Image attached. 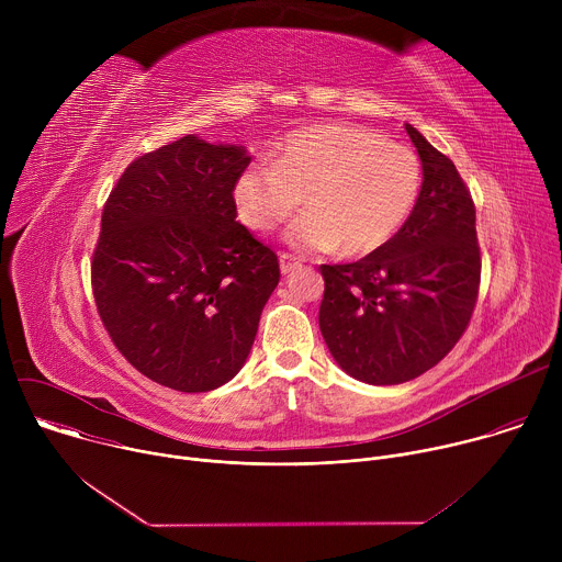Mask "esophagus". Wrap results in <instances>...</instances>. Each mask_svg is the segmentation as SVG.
<instances>
[{"mask_svg":"<svg viewBox=\"0 0 562 562\" xmlns=\"http://www.w3.org/2000/svg\"><path fill=\"white\" fill-rule=\"evenodd\" d=\"M300 267H302V262H300L295 256H291V254H280V271H282L284 276L293 273V271L300 269Z\"/></svg>","mask_w":562,"mask_h":562,"instance_id":"1","label":"esophagus"}]
</instances>
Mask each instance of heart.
Masks as SVG:
<instances>
[{"instance_id":"1","label":"heart","mask_w":562,"mask_h":562,"mask_svg":"<svg viewBox=\"0 0 562 562\" xmlns=\"http://www.w3.org/2000/svg\"><path fill=\"white\" fill-rule=\"evenodd\" d=\"M423 167L412 148L345 124L295 131L271 162L237 178L235 206L249 228L271 231L308 209L286 231L295 249L364 256L384 247L414 213Z\"/></svg>"}]
</instances>
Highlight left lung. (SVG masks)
Returning <instances> with one entry per match:
<instances>
[{
    "label": "left lung",
    "instance_id": "obj_1",
    "mask_svg": "<svg viewBox=\"0 0 562 562\" xmlns=\"http://www.w3.org/2000/svg\"><path fill=\"white\" fill-rule=\"evenodd\" d=\"M423 189L405 226L349 265H323L319 331L336 362L367 384L436 367L469 327L480 286L475 206L456 165L405 124Z\"/></svg>",
    "mask_w": 562,
    "mask_h": 562
}]
</instances>
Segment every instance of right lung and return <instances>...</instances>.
Instances as JSON below:
<instances>
[{
    "instance_id": "add662e5",
    "label": "right lung",
    "mask_w": 562,
    "mask_h": 562,
    "mask_svg": "<svg viewBox=\"0 0 562 562\" xmlns=\"http://www.w3.org/2000/svg\"><path fill=\"white\" fill-rule=\"evenodd\" d=\"M245 146L195 135L144 153L113 187L91 284L117 351L146 378L211 391L245 367L280 265L239 224Z\"/></svg>"
}]
</instances>
